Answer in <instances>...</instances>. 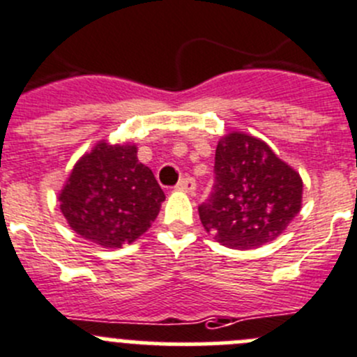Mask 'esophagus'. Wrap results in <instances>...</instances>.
Wrapping results in <instances>:
<instances>
[{"label": "esophagus", "mask_w": 357, "mask_h": 357, "mask_svg": "<svg viewBox=\"0 0 357 357\" xmlns=\"http://www.w3.org/2000/svg\"><path fill=\"white\" fill-rule=\"evenodd\" d=\"M195 186H197L195 179H193V178H183L181 181L176 185V190H178V192L192 193V192H195Z\"/></svg>", "instance_id": "esophagus-1"}]
</instances>
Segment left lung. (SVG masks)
<instances>
[{
    "instance_id": "left-lung-1",
    "label": "left lung",
    "mask_w": 357,
    "mask_h": 357,
    "mask_svg": "<svg viewBox=\"0 0 357 357\" xmlns=\"http://www.w3.org/2000/svg\"><path fill=\"white\" fill-rule=\"evenodd\" d=\"M213 193L199 206L207 234L231 249L272 242L302 209L303 181L265 141L244 132L221 137Z\"/></svg>"
}]
</instances>
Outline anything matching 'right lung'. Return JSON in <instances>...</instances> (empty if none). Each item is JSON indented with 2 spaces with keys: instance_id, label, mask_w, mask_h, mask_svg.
<instances>
[{
  "instance_id": "add662e5",
  "label": "right lung",
  "mask_w": 357,
  "mask_h": 357,
  "mask_svg": "<svg viewBox=\"0 0 357 357\" xmlns=\"http://www.w3.org/2000/svg\"><path fill=\"white\" fill-rule=\"evenodd\" d=\"M57 199L71 230L116 249L151 227L165 195L151 169L137 160L136 144L99 141L79 157Z\"/></svg>"
}]
</instances>
